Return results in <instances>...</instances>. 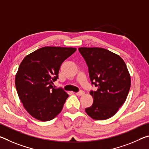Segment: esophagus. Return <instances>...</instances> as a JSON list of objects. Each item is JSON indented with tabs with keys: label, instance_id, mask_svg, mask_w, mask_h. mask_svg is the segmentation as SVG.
Masks as SVG:
<instances>
[{
	"label": "esophagus",
	"instance_id": "esophagus-1",
	"mask_svg": "<svg viewBox=\"0 0 149 149\" xmlns=\"http://www.w3.org/2000/svg\"><path fill=\"white\" fill-rule=\"evenodd\" d=\"M84 93H85L84 91H81L77 92V93H75V94H76V95H77V96H82V95H84Z\"/></svg>",
	"mask_w": 149,
	"mask_h": 149
}]
</instances>
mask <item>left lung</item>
Returning <instances> with one entry per match:
<instances>
[{"label":"left lung","mask_w":149,"mask_h":149,"mask_svg":"<svg viewBox=\"0 0 149 149\" xmlns=\"http://www.w3.org/2000/svg\"><path fill=\"white\" fill-rule=\"evenodd\" d=\"M79 51L89 68L91 84L97 90L90 92L91 107L85 112L93 119L104 120L113 116L125 101L131 86V77L119 55L99 47H80Z\"/></svg>","instance_id":"8db88e82"}]
</instances>
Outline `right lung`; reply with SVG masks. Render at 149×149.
<instances>
[{"label": "right lung", "mask_w": 149, "mask_h": 149, "mask_svg": "<svg viewBox=\"0 0 149 149\" xmlns=\"http://www.w3.org/2000/svg\"><path fill=\"white\" fill-rule=\"evenodd\" d=\"M72 47H45L24 58L15 77L17 95L25 109L35 119L47 122L61 112L68 95L54 89L60 65L75 52Z\"/></svg>", "instance_id": "obj_1"}]
</instances>
